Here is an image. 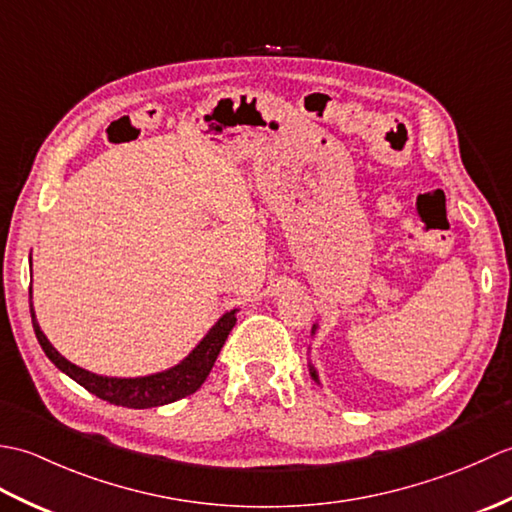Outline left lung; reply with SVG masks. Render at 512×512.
<instances>
[{
  "label": "left lung",
  "instance_id": "8db88e82",
  "mask_svg": "<svg viewBox=\"0 0 512 512\" xmlns=\"http://www.w3.org/2000/svg\"><path fill=\"white\" fill-rule=\"evenodd\" d=\"M317 328H319V325H312V334H314V332H317ZM310 376H312V378H314V380H317V383H319V376H317V369H314V367H312V365H310Z\"/></svg>",
  "mask_w": 512,
  "mask_h": 512
}]
</instances>
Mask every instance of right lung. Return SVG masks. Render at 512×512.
Returning <instances> with one entry per match:
<instances>
[{"mask_svg":"<svg viewBox=\"0 0 512 512\" xmlns=\"http://www.w3.org/2000/svg\"><path fill=\"white\" fill-rule=\"evenodd\" d=\"M30 317H32V328H35L41 350L46 352V356L61 369L63 374H68L81 387L88 389L90 394L99 396L101 400L112 402V405H121L129 409H149V407L169 405V402L191 396L193 391H198L202 387L206 376L211 372V367L215 365V358L220 354L226 336L233 330V325L237 321V310L222 314L213 328L206 332L204 339L195 345L189 352V356L182 358L178 365L165 369V372L138 376V378L99 376V374L88 372V369L70 363L68 358L54 350L52 343L46 339V334L41 332L35 310H32V303H30Z\"/></svg>","mask_w":512,"mask_h":512,"instance_id":"obj_1","label":"right lung"}]
</instances>
